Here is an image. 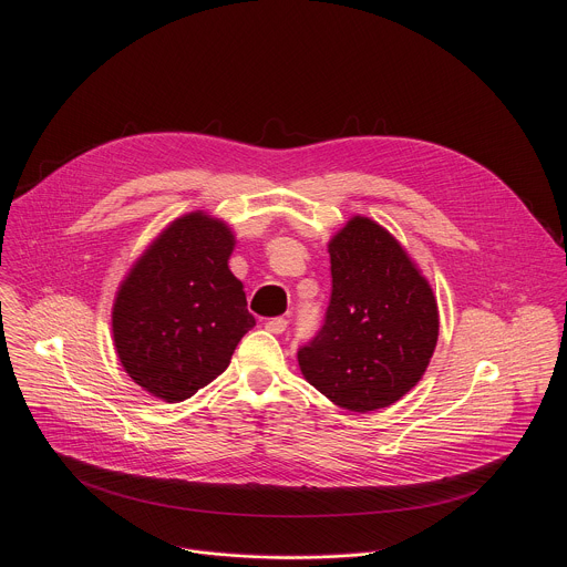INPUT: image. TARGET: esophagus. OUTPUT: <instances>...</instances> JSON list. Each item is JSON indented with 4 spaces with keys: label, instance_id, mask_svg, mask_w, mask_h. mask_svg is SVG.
Instances as JSON below:
<instances>
[{
    "label": "esophagus",
    "instance_id": "obj_1",
    "mask_svg": "<svg viewBox=\"0 0 567 567\" xmlns=\"http://www.w3.org/2000/svg\"><path fill=\"white\" fill-rule=\"evenodd\" d=\"M265 328H267L269 332H274V334H282V332L287 330V318H282V316L269 318V320L265 322Z\"/></svg>",
    "mask_w": 567,
    "mask_h": 567
}]
</instances>
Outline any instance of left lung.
<instances>
[{"label": "left lung", "mask_w": 567, "mask_h": 567, "mask_svg": "<svg viewBox=\"0 0 567 567\" xmlns=\"http://www.w3.org/2000/svg\"><path fill=\"white\" fill-rule=\"evenodd\" d=\"M332 298L322 328L300 346L305 379L354 413L385 409L426 372L437 346L433 289L399 241L354 217L330 241Z\"/></svg>", "instance_id": "1"}]
</instances>
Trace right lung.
<instances>
[{"instance_id":"right-lung-1","label":"right lung","mask_w":567,"mask_h":567,"mask_svg":"<svg viewBox=\"0 0 567 567\" xmlns=\"http://www.w3.org/2000/svg\"><path fill=\"white\" fill-rule=\"evenodd\" d=\"M235 237L226 224L190 213L173 221L118 289L112 330L125 372L168 403L217 379L254 326L230 274Z\"/></svg>"}]
</instances>
